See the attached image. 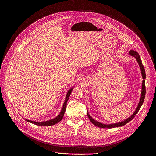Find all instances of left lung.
<instances>
[{"label":"left lung","mask_w":156,"mask_h":156,"mask_svg":"<svg viewBox=\"0 0 156 156\" xmlns=\"http://www.w3.org/2000/svg\"><path fill=\"white\" fill-rule=\"evenodd\" d=\"M129 54L134 56V57L136 58V61H137V62L139 64V66L141 70V73H142V77H143V83H142V92H141V97L140 99V101L139 103V105L137 106V108H136V109L135 110V111L134 112V113L133 114V115H131L130 117H129L128 119L124 120L123 122H119V123H117V124H108V125H106V124H103L101 123H100V122H98L96 120H94L90 116V115L88 114V112H87V115L89 120H90V122L93 124H94L95 126H98V127H102V128H112V127H120V126H123L124 125H126L127 123H128L131 120L133 119V118L135 116V115L137 114V112H139V109L140 108L141 106H142L143 103L144 102V98H145V94H146V87H145V78H146V73H145V69L144 68V66L142 63V60H141L140 58V56L139 55V53L137 52L133 51V50H130L129 51Z\"/></svg>","instance_id":"8db88e82"}]
</instances>
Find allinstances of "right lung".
Returning a JSON list of instances; mask_svg holds the SVG:
<instances>
[{
	"instance_id": "1",
	"label": "right lung",
	"mask_w": 156,
	"mask_h": 156,
	"mask_svg": "<svg viewBox=\"0 0 156 156\" xmlns=\"http://www.w3.org/2000/svg\"><path fill=\"white\" fill-rule=\"evenodd\" d=\"M73 88H71L70 90H69L68 92L67 93V95H66V100L65 101L64 103V105H63V107H62V109L60 113L59 114L58 116H56L55 119L48 120V121H45V122H34V121H32V120H25L27 122H30L32 124H34L37 126H53L55 125L56 124L58 123V122L63 119V116L64 115V112L66 111V105H67V101L68 100V99L69 98V96L71 94V92H72Z\"/></svg>"
}]
</instances>
